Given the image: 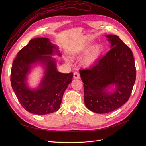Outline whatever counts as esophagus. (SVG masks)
<instances>
[{
  "instance_id": "esophagus-1",
  "label": "esophagus",
  "mask_w": 146,
  "mask_h": 146,
  "mask_svg": "<svg viewBox=\"0 0 146 146\" xmlns=\"http://www.w3.org/2000/svg\"><path fill=\"white\" fill-rule=\"evenodd\" d=\"M73 77L75 79H79L80 78V73L78 72H76L74 73V74H73Z\"/></svg>"
}]
</instances>
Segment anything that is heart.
Wrapping results in <instances>:
<instances>
[{
  "label": "heart",
  "instance_id": "heart-1",
  "mask_svg": "<svg viewBox=\"0 0 146 146\" xmlns=\"http://www.w3.org/2000/svg\"><path fill=\"white\" fill-rule=\"evenodd\" d=\"M85 49V47H82L74 48L72 51L73 56H77ZM101 52V47L99 45H96L90 48L87 52L83 60V64L86 66H90L95 62Z\"/></svg>",
  "mask_w": 146,
  "mask_h": 146
}]
</instances>
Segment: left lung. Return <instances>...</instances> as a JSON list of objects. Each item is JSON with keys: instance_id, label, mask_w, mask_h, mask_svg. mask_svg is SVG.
<instances>
[{"instance_id": "8db88e82", "label": "left lung", "mask_w": 146, "mask_h": 146, "mask_svg": "<svg viewBox=\"0 0 146 146\" xmlns=\"http://www.w3.org/2000/svg\"><path fill=\"white\" fill-rule=\"evenodd\" d=\"M111 49L89 69L80 70L84 85V101L92 112L105 113L118 109L128 101L136 78L133 52L119 36L106 35ZM115 84L109 94L106 88Z\"/></svg>"}]
</instances>
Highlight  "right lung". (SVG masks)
Listing matches in <instances>:
<instances>
[{
  "instance_id": "obj_1",
  "label": "right lung",
  "mask_w": 146,
  "mask_h": 146,
  "mask_svg": "<svg viewBox=\"0 0 146 146\" xmlns=\"http://www.w3.org/2000/svg\"><path fill=\"white\" fill-rule=\"evenodd\" d=\"M56 49L48 38H34L13 60L11 72L12 88L23 108L31 113L44 115L56 112L65 90L72 81L73 73L58 72L56 61L48 56L54 52L61 56ZM36 62L46 64L45 76L39 88L31 91L26 86V76L30 66Z\"/></svg>"
}]
</instances>
